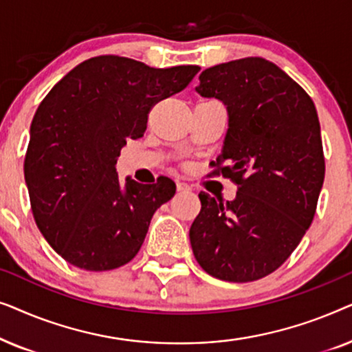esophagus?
Returning <instances> with one entry per match:
<instances>
[{"label":"esophagus","instance_id":"34e87169","mask_svg":"<svg viewBox=\"0 0 352 352\" xmlns=\"http://www.w3.org/2000/svg\"><path fill=\"white\" fill-rule=\"evenodd\" d=\"M176 187H177V190H179V192H189V190H192V187L187 184V182H182V181H177L176 182Z\"/></svg>","mask_w":352,"mask_h":352}]
</instances>
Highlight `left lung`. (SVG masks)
Here are the masks:
<instances>
[{
    "label": "left lung",
    "mask_w": 352,
    "mask_h": 352,
    "mask_svg": "<svg viewBox=\"0 0 352 352\" xmlns=\"http://www.w3.org/2000/svg\"><path fill=\"white\" fill-rule=\"evenodd\" d=\"M199 80L197 93L228 105L213 173L232 181L237 197L200 192L192 252L210 276L253 282L287 261L314 219L325 177L319 117L309 94L263 57L210 67Z\"/></svg>",
    "instance_id": "left-lung-1"
}]
</instances>
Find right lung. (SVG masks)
<instances>
[{"label": "right lung", "instance_id": "right-lung-1", "mask_svg": "<svg viewBox=\"0 0 352 352\" xmlns=\"http://www.w3.org/2000/svg\"><path fill=\"white\" fill-rule=\"evenodd\" d=\"M199 65L153 69L120 56H98L70 70L38 105L23 173L33 218L65 261L110 271L141 250L157 208L175 181H118L126 139L147 129L153 105L179 93Z\"/></svg>", "mask_w": 352, "mask_h": 352}]
</instances>
